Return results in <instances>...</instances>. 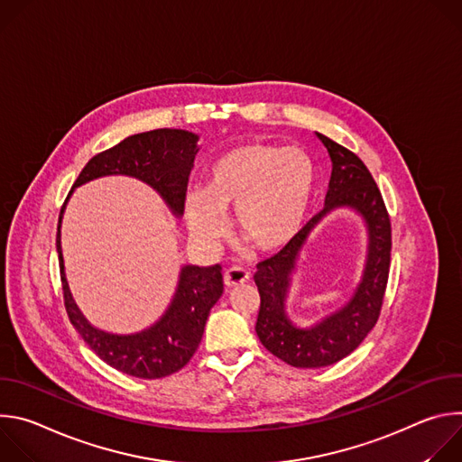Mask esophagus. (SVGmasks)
Listing matches in <instances>:
<instances>
[{"label": "esophagus", "instance_id": "1", "mask_svg": "<svg viewBox=\"0 0 462 462\" xmlns=\"http://www.w3.org/2000/svg\"><path fill=\"white\" fill-rule=\"evenodd\" d=\"M248 280H250V273L245 271V269H241V267H232V269H228V271L225 273V285H226L228 289L237 287V285H243V283H246Z\"/></svg>", "mask_w": 462, "mask_h": 462}]
</instances>
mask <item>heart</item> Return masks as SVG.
<instances>
[{
	"mask_svg": "<svg viewBox=\"0 0 462 462\" xmlns=\"http://www.w3.org/2000/svg\"><path fill=\"white\" fill-rule=\"evenodd\" d=\"M312 189L314 166L305 152L248 143L210 162L205 189L186 195L184 216L191 236L212 246L226 234L225 212L234 210L243 243L274 254L301 230Z\"/></svg>",
	"mask_w": 462,
	"mask_h": 462,
	"instance_id": "heart-1",
	"label": "heart"
}]
</instances>
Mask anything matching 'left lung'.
Instances as JSON below:
<instances>
[{"mask_svg": "<svg viewBox=\"0 0 462 462\" xmlns=\"http://www.w3.org/2000/svg\"><path fill=\"white\" fill-rule=\"evenodd\" d=\"M316 135L333 162L323 210L283 250L257 263L254 274L261 298L255 321L259 342L285 364L303 369L333 365L364 342L380 316L391 263V223L373 175L353 152L321 134ZM338 208L355 209L366 223L368 257L363 280L344 308L312 328H298L284 310L291 274L315 228Z\"/></svg>", "mask_w": 462, "mask_h": 462, "instance_id": "8db88e82", "label": "left lung"}]
</instances>
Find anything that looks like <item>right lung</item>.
I'll return each instance as SVG.
<instances>
[{
  "label": "right lung",
  "instance_id": "add662e5",
  "mask_svg": "<svg viewBox=\"0 0 462 462\" xmlns=\"http://www.w3.org/2000/svg\"><path fill=\"white\" fill-rule=\"evenodd\" d=\"M199 135L184 129H153L124 139L116 146L95 155L80 171L73 189L106 175H127L150 184L173 216L184 212L188 177L199 152ZM69 191V195L73 193ZM68 195V199H69ZM65 199V203H68ZM58 219L56 250L63 287L65 310L84 342L107 365L129 376L155 380L182 369L201 344L210 309L223 294L221 265L180 269L179 283L166 312L152 327L135 335H113L93 327L77 307L65 280L61 255V217Z\"/></svg>",
  "mask_w": 462,
  "mask_h": 462
}]
</instances>
